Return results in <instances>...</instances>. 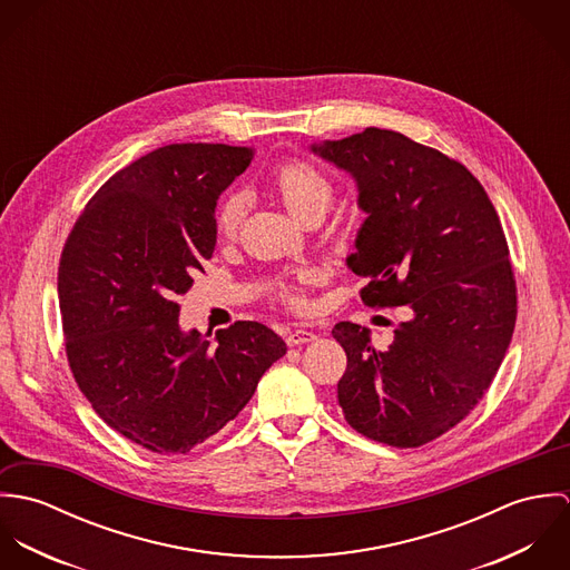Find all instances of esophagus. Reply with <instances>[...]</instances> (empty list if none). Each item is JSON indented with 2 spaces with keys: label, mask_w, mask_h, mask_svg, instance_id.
Segmentation results:
<instances>
[{
  "label": "esophagus",
  "mask_w": 570,
  "mask_h": 570,
  "mask_svg": "<svg viewBox=\"0 0 570 570\" xmlns=\"http://www.w3.org/2000/svg\"><path fill=\"white\" fill-rule=\"evenodd\" d=\"M316 340V333L309 331V328H294L285 335V342L289 346H298V344H307V342H314Z\"/></svg>",
  "instance_id": "34e87169"
}]
</instances>
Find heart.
<instances>
[{
  "label": "heart",
  "instance_id": "1",
  "mask_svg": "<svg viewBox=\"0 0 570 570\" xmlns=\"http://www.w3.org/2000/svg\"><path fill=\"white\" fill-rule=\"evenodd\" d=\"M272 188L281 197L283 206L303 222L309 215H325L333 199V184L323 170L309 163H285L272 175ZM245 197L242 193H230L224 197L215 210V233L219 239H233L244 222ZM312 274H301L296 285H283L281 296L292 307H303V285L312 283Z\"/></svg>",
  "mask_w": 570,
  "mask_h": 570
}]
</instances>
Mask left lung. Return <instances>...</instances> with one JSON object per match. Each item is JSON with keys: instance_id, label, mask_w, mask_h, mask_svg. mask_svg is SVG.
<instances>
[{"instance_id": "obj_1", "label": "left lung", "mask_w": 570, "mask_h": 570, "mask_svg": "<svg viewBox=\"0 0 570 570\" xmlns=\"http://www.w3.org/2000/svg\"><path fill=\"white\" fill-rule=\"evenodd\" d=\"M309 151L355 181L366 219L346 267L368 281L362 303L412 312L386 351L364 326H333L346 353L337 402L360 434L419 448L479 404L511 342L515 281L502 226L463 164L404 134L368 127Z\"/></svg>"}]
</instances>
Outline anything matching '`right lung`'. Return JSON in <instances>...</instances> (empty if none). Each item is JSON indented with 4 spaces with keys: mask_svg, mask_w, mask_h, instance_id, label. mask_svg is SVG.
Segmentation results:
<instances>
[{
    "mask_svg": "<svg viewBox=\"0 0 570 570\" xmlns=\"http://www.w3.org/2000/svg\"><path fill=\"white\" fill-rule=\"evenodd\" d=\"M249 156L160 147L98 188L63 247L59 307L75 380L109 428L158 454H186L219 432L287 353L252 321L215 342L186 331L175 303L213 256L217 199Z\"/></svg>",
    "mask_w": 570,
    "mask_h": 570,
    "instance_id": "add662e5",
    "label": "right lung"
}]
</instances>
